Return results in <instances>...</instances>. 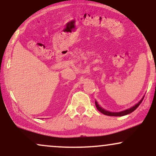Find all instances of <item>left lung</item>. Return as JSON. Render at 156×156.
Here are the masks:
<instances>
[{
  "label": "left lung",
  "mask_w": 156,
  "mask_h": 156,
  "mask_svg": "<svg viewBox=\"0 0 156 156\" xmlns=\"http://www.w3.org/2000/svg\"><path fill=\"white\" fill-rule=\"evenodd\" d=\"M143 99H144V97L141 98V101H139L137 104L133 105V107H131V108H130L128 109H126V110H125V111H122V112H108V111H105V109L101 108V107L98 104V102H96V101H95V105H96L97 108H98V110L99 111V112H101L102 114H105V115L114 116V117H121V116H125V115H127V114H130V113L133 112V111H135L136 109L139 107V105L141 104V103L142 102Z\"/></svg>",
  "instance_id": "8db88e82"
}]
</instances>
